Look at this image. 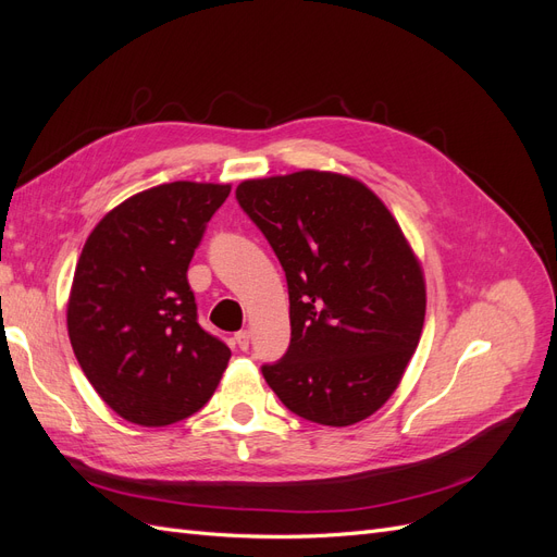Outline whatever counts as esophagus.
Here are the masks:
<instances>
[{
    "instance_id": "34e87169",
    "label": "esophagus",
    "mask_w": 557,
    "mask_h": 557,
    "mask_svg": "<svg viewBox=\"0 0 557 557\" xmlns=\"http://www.w3.org/2000/svg\"><path fill=\"white\" fill-rule=\"evenodd\" d=\"M234 344H237L242 350H248V344H250V332L248 330H242L234 334Z\"/></svg>"
}]
</instances>
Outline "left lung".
I'll use <instances>...</instances> for the list:
<instances>
[{
  "label": "left lung",
  "instance_id": "obj_1",
  "mask_svg": "<svg viewBox=\"0 0 557 557\" xmlns=\"http://www.w3.org/2000/svg\"><path fill=\"white\" fill-rule=\"evenodd\" d=\"M239 207L288 281L290 346L262 376L293 413L346 428L391 399L425 323V278L401 227L358 178H250Z\"/></svg>",
  "mask_w": 557,
  "mask_h": 557
}]
</instances>
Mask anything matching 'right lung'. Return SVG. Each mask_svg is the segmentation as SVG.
Wrapping results in <instances>:
<instances>
[{
	"mask_svg": "<svg viewBox=\"0 0 557 557\" xmlns=\"http://www.w3.org/2000/svg\"><path fill=\"white\" fill-rule=\"evenodd\" d=\"M227 195L162 183L111 209L83 246L66 330L83 374L129 423H178L221 383L232 352L197 323L188 264Z\"/></svg>",
	"mask_w": 557,
	"mask_h": 557,
	"instance_id": "right-lung-1",
	"label": "right lung"
}]
</instances>
